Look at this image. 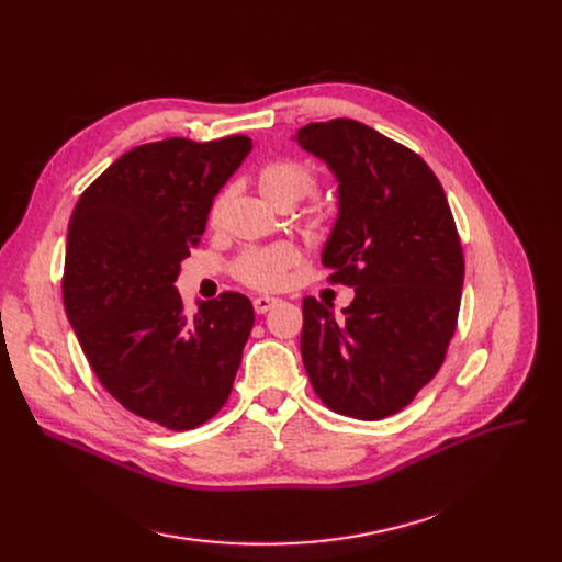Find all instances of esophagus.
<instances>
[{
	"label": "esophagus",
	"mask_w": 562,
	"mask_h": 562,
	"mask_svg": "<svg viewBox=\"0 0 562 562\" xmlns=\"http://www.w3.org/2000/svg\"><path fill=\"white\" fill-rule=\"evenodd\" d=\"M278 303H280V299H273V296H257L252 301V307L257 314H266V312H271Z\"/></svg>",
	"instance_id": "34e87169"
}]
</instances>
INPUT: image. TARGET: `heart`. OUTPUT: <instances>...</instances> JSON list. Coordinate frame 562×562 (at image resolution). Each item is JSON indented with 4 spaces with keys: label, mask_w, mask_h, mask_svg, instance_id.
<instances>
[{
    "label": "heart",
    "mask_w": 562,
    "mask_h": 562,
    "mask_svg": "<svg viewBox=\"0 0 562 562\" xmlns=\"http://www.w3.org/2000/svg\"><path fill=\"white\" fill-rule=\"evenodd\" d=\"M318 170L314 164L296 157L273 159L263 164L257 172V184L261 195L276 206H291L316 189ZM227 193L214 198L210 206V223L218 225ZM299 263V252L286 244H276L266 248H248L232 263V273L241 284L257 291H273L286 282L289 271Z\"/></svg>",
    "instance_id": "obj_1"
}]
</instances>
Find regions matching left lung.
I'll return each mask as SVG.
<instances>
[{
	"label": "left lung",
	"mask_w": 562,
	"mask_h": 562,
	"mask_svg": "<svg viewBox=\"0 0 562 562\" xmlns=\"http://www.w3.org/2000/svg\"><path fill=\"white\" fill-rule=\"evenodd\" d=\"M296 136L339 182L321 261L330 282L356 289L344 316L303 301V362L330 409L385 419L435 378L458 326L464 255L451 206L417 153L358 121L310 123Z\"/></svg>",
	"instance_id": "8db88e82"
}]
</instances>
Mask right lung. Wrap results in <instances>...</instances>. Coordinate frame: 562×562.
I'll list each match as a JSON object with an SVG mask.
<instances>
[{"instance_id": "add662e5", "label": "right lung", "mask_w": 562, "mask_h": 562, "mask_svg": "<svg viewBox=\"0 0 562 562\" xmlns=\"http://www.w3.org/2000/svg\"><path fill=\"white\" fill-rule=\"evenodd\" d=\"M248 136L166 138L113 161L75 204L64 305L102 387L136 417L191 430L225 405L255 310L225 291L189 316L175 289Z\"/></svg>"}]
</instances>
